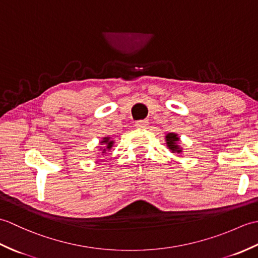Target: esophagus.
Segmentation results:
<instances>
[{
	"label": "esophagus",
	"instance_id": "1",
	"mask_svg": "<svg viewBox=\"0 0 258 258\" xmlns=\"http://www.w3.org/2000/svg\"><path fill=\"white\" fill-rule=\"evenodd\" d=\"M147 125H149L147 119H141V120H138V122H135V127L139 128V130L146 128Z\"/></svg>",
	"mask_w": 258,
	"mask_h": 258
}]
</instances>
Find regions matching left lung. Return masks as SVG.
<instances>
[{"instance_id":"obj_1","label":"left lung","mask_w":258,"mask_h":258,"mask_svg":"<svg viewBox=\"0 0 258 258\" xmlns=\"http://www.w3.org/2000/svg\"><path fill=\"white\" fill-rule=\"evenodd\" d=\"M165 140H166L167 147L172 151V153H180V152H182V147H180L177 144L178 141H179V138L177 136V134L168 133L165 136Z\"/></svg>"}]
</instances>
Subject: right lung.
Segmentation results:
<instances>
[{
  "mask_svg": "<svg viewBox=\"0 0 258 258\" xmlns=\"http://www.w3.org/2000/svg\"><path fill=\"white\" fill-rule=\"evenodd\" d=\"M101 143H102V145L103 144L105 145V149H101V150H103L102 153H106V151L112 149V146L114 144V141H112L111 138H108V136H106V138H103V140L101 141Z\"/></svg>",
  "mask_w": 258,
  "mask_h": 258,
  "instance_id": "obj_1",
  "label": "right lung"
}]
</instances>
